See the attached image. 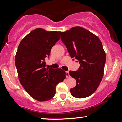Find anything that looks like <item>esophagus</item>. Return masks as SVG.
<instances>
[{"instance_id": "1", "label": "esophagus", "mask_w": 122, "mask_h": 122, "mask_svg": "<svg viewBox=\"0 0 122 122\" xmlns=\"http://www.w3.org/2000/svg\"><path fill=\"white\" fill-rule=\"evenodd\" d=\"M66 78H69L70 77V75H69V71H66Z\"/></svg>"}]
</instances>
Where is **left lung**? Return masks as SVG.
I'll list each match as a JSON object with an SVG mask.
<instances>
[{"mask_svg": "<svg viewBox=\"0 0 122 122\" xmlns=\"http://www.w3.org/2000/svg\"><path fill=\"white\" fill-rule=\"evenodd\" d=\"M61 39L71 58L78 60L80 67L69 71L76 84L71 88V96L76 98L88 97L97 89L104 74L106 53L97 36L81 26L60 32Z\"/></svg>", "mask_w": 122, "mask_h": 122, "instance_id": "8db88e82", "label": "left lung"}]
</instances>
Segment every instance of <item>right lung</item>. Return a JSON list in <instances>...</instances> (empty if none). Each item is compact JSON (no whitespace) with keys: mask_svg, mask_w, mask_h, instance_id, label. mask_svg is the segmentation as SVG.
Segmentation results:
<instances>
[{"mask_svg":"<svg viewBox=\"0 0 122 122\" xmlns=\"http://www.w3.org/2000/svg\"><path fill=\"white\" fill-rule=\"evenodd\" d=\"M60 31H48L36 28L25 36L16 51L15 63L21 86L33 99L38 101L51 99L56 86L66 78L61 69L46 68L45 59L59 41Z\"/></svg>","mask_w":122,"mask_h":122,"instance_id":"right-lung-1","label":"right lung"}]
</instances>
